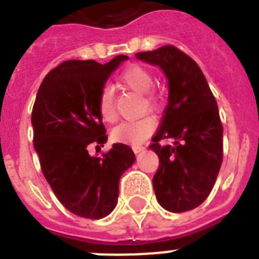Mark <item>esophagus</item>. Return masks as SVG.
Returning <instances> with one entry per match:
<instances>
[{"label": "esophagus", "instance_id": "34e87169", "mask_svg": "<svg viewBox=\"0 0 259 259\" xmlns=\"http://www.w3.org/2000/svg\"><path fill=\"white\" fill-rule=\"evenodd\" d=\"M132 149H134V152L136 153H141V152H145L146 150V148L145 146H134V148H132Z\"/></svg>", "mask_w": 259, "mask_h": 259}]
</instances>
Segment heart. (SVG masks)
Masks as SVG:
<instances>
[{
	"mask_svg": "<svg viewBox=\"0 0 259 259\" xmlns=\"http://www.w3.org/2000/svg\"><path fill=\"white\" fill-rule=\"evenodd\" d=\"M120 81L128 88L134 89L136 92L148 93L153 85V76L149 71L141 66L132 65L125 68L120 74ZM146 106L150 109H155L158 106L157 98L153 95H146L145 97ZM98 111L100 115L107 123H114L116 120V106L115 96H114L113 88L110 85H105L98 95L97 101ZM155 127V120L153 116L145 115L141 118L125 120L120 123L118 127L114 128L113 137L114 140L122 141L128 144H141L145 139L150 136Z\"/></svg>",
	"mask_w": 259,
	"mask_h": 259,
	"instance_id": "heart-1",
	"label": "heart"
}]
</instances>
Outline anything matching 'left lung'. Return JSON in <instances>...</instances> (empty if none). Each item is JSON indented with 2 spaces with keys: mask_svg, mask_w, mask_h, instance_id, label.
<instances>
[{
  "mask_svg": "<svg viewBox=\"0 0 259 259\" xmlns=\"http://www.w3.org/2000/svg\"><path fill=\"white\" fill-rule=\"evenodd\" d=\"M136 58L158 66L168 84V104L149 146L159 158L155 197L167 211H189L206 200L223 161L218 105L201 68L182 50L167 45ZM163 138L173 144L159 146Z\"/></svg>",
  "mask_w": 259,
  "mask_h": 259,
  "instance_id": "1",
  "label": "left lung"
}]
</instances>
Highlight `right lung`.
I'll list each match as a JSON object with an SVG mask.
<instances>
[{"instance_id": "obj_1", "label": "right lung", "mask_w": 259, "mask_h": 259, "mask_svg": "<svg viewBox=\"0 0 259 259\" xmlns=\"http://www.w3.org/2000/svg\"><path fill=\"white\" fill-rule=\"evenodd\" d=\"M127 59L63 62L45 76L36 96L31 122L41 170L59 202L81 218L101 219L115 209L120 176L136 159L120 143L102 157L88 152L91 144L100 148L107 141L98 95Z\"/></svg>"}]
</instances>
